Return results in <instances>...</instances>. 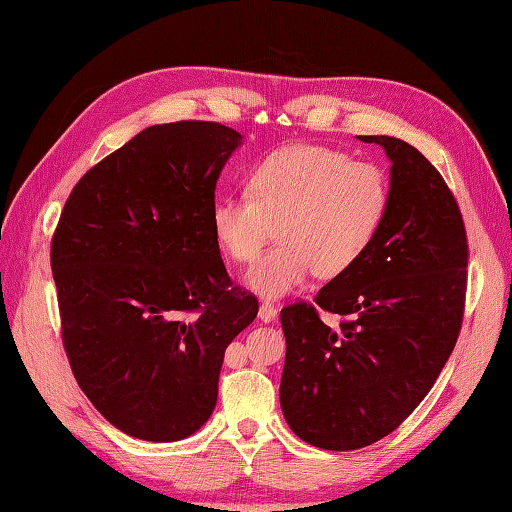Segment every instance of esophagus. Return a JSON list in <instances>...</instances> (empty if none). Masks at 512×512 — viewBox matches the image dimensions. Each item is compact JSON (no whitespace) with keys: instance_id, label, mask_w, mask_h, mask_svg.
<instances>
[{"instance_id":"esophagus-1","label":"esophagus","mask_w":512,"mask_h":512,"mask_svg":"<svg viewBox=\"0 0 512 512\" xmlns=\"http://www.w3.org/2000/svg\"><path fill=\"white\" fill-rule=\"evenodd\" d=\"M277 314V306H270V303H262V306H259V321L262 323H273L277 319Z\"/></svg>"}]
</instances>
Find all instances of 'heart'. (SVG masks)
I'll return each mask as SVG.
<instances>
[{"instance_id": "heart-1", "label": "heart", "mask_w": 512, "mask_h": 512, "mask_svg": "<svg viewBox=\"0 0 512 512\" xmlns=\"http://www.w3.org/2000/svg\"><path fill=\"white\" fill-rule=\"evenodd\" d=\"M250 193L220 195L211 206L215 242L233 262L259 257L244 284L277 301L317 273L332 279L363 259L383 228L389 182L372 162H356L323 145H288L268 154L248 176Z\"/></svg>"}]
</instances>
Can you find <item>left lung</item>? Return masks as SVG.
Returning <instances> with one entry per match:
<instances>
[{"label":"left lung","mask_w":512,"mask_h":512,"mask_svg":"<svg viewBox=\"0 0 512 512\" xmlns=\"http://www.w3.org/2000/svg\"><path fill=\"white\" fill-rule=\"evenodd\" d=\"M358 138L391 162L389 209L361 262L317 292L321 310L347 319L330 328L308 303L281 310V411L303 442L328 451L389 436L429 394L458 341L469 264L438 169L400 138Z\"/></svg>","instance_id":"obj_1"}]
</instances>
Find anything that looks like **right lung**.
I'll return each mask as SVG.
<instances>
[{
    "instance_id": "1",
    "label": "right lung",
    "mask_w": 512,
    "mask_h": 512,
    "mask_svg": "<svg viewBox=\"0 0 512 512\" xmlns=\"http://www.w3.org/2000/svg\"><path fill=\"white\" fill-rule=\"evenodd\" d=\"M242 140L220 123L151 125L63 206L50 262L65 352L83 394L132 438L193 436L215 409L228 343L257 317L211 228Z\"/></svg>"
}]
</instances>
